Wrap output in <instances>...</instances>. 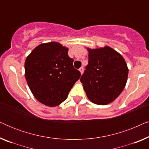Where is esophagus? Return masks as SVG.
<instances>
[{
  "label": "esophagus",
  "instance_id": "1",
  "mask_svg": "<svg viewBox=\"0 0 149 149\" xmlns=\"http://www.w3.org/2000/svg\"><path fill=\"white\" fill-rule=\"evenodd\" d=\"M79 71H80V72H81V74H82L83 73V71H84V69H83V67H81L80 68H79Z\"/></svg>",
  "mask_w": 149,
  "mask_h": 149
}]
</instances>
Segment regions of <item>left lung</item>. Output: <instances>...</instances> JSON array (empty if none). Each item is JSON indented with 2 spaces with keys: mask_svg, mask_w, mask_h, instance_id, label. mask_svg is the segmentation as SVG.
Wrapping results in <instances>:
<instances>
[{
  "mask_svg": "<svg viewBox=\"0 0 149 149\" xmlns=\"http://www.w3.org/2000/svg\"><path fill=\"white\" fill-rule=\"evenodd\" d=\"M87 51L88 64L80 81L89 100L96 104H108L123 90L127 66L121 55L110 47Z\"/></svg>",
  "mask_w": 149,
  "mask_h": 149,
  "instance_id": "left-lung-1",
  "label": "left lung"
}]
</instances>
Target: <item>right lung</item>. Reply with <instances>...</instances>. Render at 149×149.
I'll return each instance as SVG.
<instances>
[{
    "mask_svg": "<svg viewBox=\"0 0 149 149\" xmlns=\"http://www.w3.org/2000/svg\"><path fill=\"white\" fill-rule=\"evenodd\" d=\"M68 52L61 44L51 42L39 45L26 58V81L35 98L45 105L56 107L64 102L80 78Z\"/></svg>",
    "mask_w": 149,
    "mask_h": 149,
    "instance_id": "add662e5",
    "label": "right lung"
}]
</instances>
